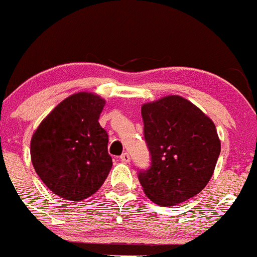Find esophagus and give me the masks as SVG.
Returning a JSON list of instances; mask_svg holds the SVG:
<instances>
[{"label": "esophagus", "mask_w": 257, "mask_h": 257, "mask_svg": "<svg viewBox=\"0 0 257 257\" xmlns=\"http://www.w3.org/2000/svg\"><path fill=\"white\" fill-rule=\"evenodd\" d=\"M120 161L125 162V164H126V162L131 161V156H129V153H126V152L123 153V155L120 156Z\"/></svg>", "instance_id": "1"}]
</instances>
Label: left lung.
<instances>
[{
	"label": "left lung",
	"instance_id": "1",
	"mask_svg": "<svg viewBox=\"0 0 257 257\" xmlns=\"http://www.w3.org/2000/svg\"><path fill=\"white\" fill-rule=\"evenodd\" d=\"M152 164L140 171L146 195L171 207L200 193L209 183L220 153L214 123L183 96L169 95L141 107Z\"/></svg>",
	"mask_w": 257,
	"mask_h": 257
}]
</instances>
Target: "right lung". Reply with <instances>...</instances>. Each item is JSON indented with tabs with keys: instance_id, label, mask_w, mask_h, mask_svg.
<instances>
[{
	"instance_id": "right-lung-1",
	"label": "right lung",
	"mask_w": 257,
	"mask_h": 257,
	"mask_svg": "<svg viewBox=\"0 0 257 257\" xmlns=\"http://www.w3.org/2000/svg\"><path fill=\"white\" fill-rule=\"evenodd\" d=\"M105 100L77 92L59 102L34 132L31 162L50 191L83 200L101 188L112 166L107 133L99 123Z\"/></svg>"
}]
</instances>
